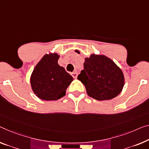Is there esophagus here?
I'll list each match as a JSON object with an SVG mask.
<instances>
[{"mask_svg": "<svg viewBox=\"0 0 149 149\" xmlns=\"http://www.w3.org/2000/svg\"><path fill=\"white\" fill-rule=\"evenodd\" d=\"M71 75L72 76V77L74 78V79H77V72H72Z\"/></svg>", "mask_w": 149, "mask_h": 149, "instance_id": "1", "label": "esophagus"}]
</instances>
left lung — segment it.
Here are the masks:
<instances>
[{
    "label": "left lung",
    "mask_w": 149,
    "mask_h": 149,
    "mask_svg": "<svg viewBox=\"0 0 149 149\" xmlns=\"http://www.w3.org/2000/svg\"><path fill=\"white\" fill-rule=\"evenodd\" d=\"M79 53V51H75ZM77 79L85 86L89 97L98 100L118 95L125 83L123 73L114 62L104 55L91 54L85 58L84 70Z\"/></svg>",
    "instance_id": "1"
}]
</instances>
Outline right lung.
<instances>
[{
    "label": "right lung",
    "instance_id": "add662e5",
    "mask_svg": "<svg viewBox=\"0 0 149 149\" xmlns=\"http://www.w3.org/2000/svg\"><path fill=\"white\" fill-rule=\"evenodd\" d=\"M58 54H45L36 66L31 77L33 92L44 100H58L65 95L73 78L58 64Z\"/></svg>",
    "mask_w": 149,
    "mask_h": 149
}]
</instances>
